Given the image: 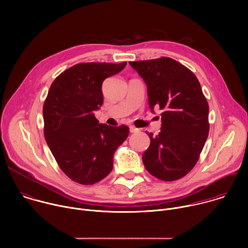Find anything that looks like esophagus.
Instances as JSON below:
<instances>
[{
    "label": "esophagus",
    "mask_w": 248,
    "mask_h": 248,
    "mask_svg": "<svg viewBox=\"0 0 248 248\" xmlns=\"http://www.w3.org/2000/svg\"><path fill=\"white\" fill-rule=\"evenodd\" d=\"M129 131H130L131 133H135V132H138L139 129L136 128V127L133 126V125H130V126H129Z\"/></svg>",
    "instance_id": "obj_1"
}]
</instances>
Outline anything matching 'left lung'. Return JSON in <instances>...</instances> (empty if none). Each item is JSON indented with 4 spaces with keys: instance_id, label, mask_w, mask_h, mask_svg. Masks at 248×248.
I'll use <instances>...</instances> for the list:
<instances>
[{
    "instance_id": "8db88e82",
    "label": "left lung",
    "mask_w": 248,
    "mask_h": 248,
    "mask_svg": "<svg viewBox=\"0 0 248 248\" xmlns=\"http://www.w3.org/2000/svg\"><path fill=\"white\" fill-rule=\"evenodd\" d=\"M147 85L148 103L163 110L161 131L150 137L142 155L146 170L155 178L176 181L195 166L209 132V106L190 69L170 58L129 62Z\"/></svg>"
}]
</instances>
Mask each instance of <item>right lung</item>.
Listing matches in <instances>:
<instances>
[{
    "label": "right lung",
    "instance_id": "obj_1",
    "mask_svg": "<svg viewBox=\"0 0 248 248\" xmlns=\"http://www.w3.org/2000/svg\"><path fill=\"white\" fill-rule=\"evenodd\" d=\"M126 62H83L52 83L43 107L46 142L61 170L80 185H93L113 170L114 154L129 134L126 125L99 124L103 81Z\"/></svg>",
    "mask_w": 248,
    "mask_h": 248
}]
</instances>
